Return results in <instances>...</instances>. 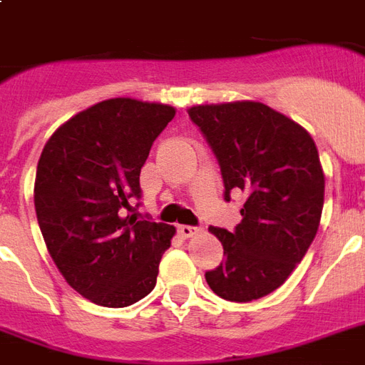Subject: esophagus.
Segmentation results:
<instances>
[{
  "instance_id": "34e87169",
  "label": "esophagus",
  "mask_w": 365,
  "mask_h": 365,
  "mask_svg": "<svg viewBox=\"0 0 365 365\" xmlns=\"http://www.w3.org/2000/svg\"><path fill=\"white\" fill-rule=\"evenodd\" d=\"M178 233L182 235L183 239H191L195 235H199V229L191 227V225H180V227H178Z\"/></svg>"
}]
</instances>
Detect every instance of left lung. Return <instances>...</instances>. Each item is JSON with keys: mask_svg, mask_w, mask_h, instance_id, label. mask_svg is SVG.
Wrapping results in <instances>:
<instances>
[{"mask_svg": "<svg viewBox=\"0 0 365 365\" xmlns=\"http://www.w3.org/2000/svg\"><path fill=\"white\" fill-rule=\"evenodd\" d=\"M216 153L225 200L242 191V222L233 233L210 227L225 259L206 272L212 292L248 303L280 288L317 237L324 178L317 143L280 111L254 100L187 110Z\"/></svg>", "mask_w": 365, "mask_h": 365, "instance_id": "8db88e82", "label": "left lung"}]
</instances>
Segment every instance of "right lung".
<instances>
[{
  "label": "right lung",
  "mask_w": 365,
  "mask_h": 365,
  "mask_svg": "<svg viewBox=\"0 0 365 365\" xmlns=\"http://www.w3.org/2000/svg\"><path fill=\"white\" fill-rule=\"evenodd\" d=\"M176 108L110 98L79 111L48 138L37 163L34 205L66 282L102 307H128L155 288L174 225L138 222L140 170Z\"/></svg>",
  "instance_id": "1"
}]
</instances>
